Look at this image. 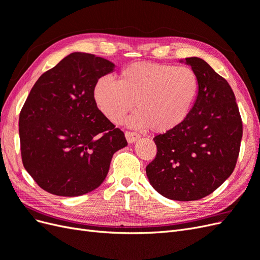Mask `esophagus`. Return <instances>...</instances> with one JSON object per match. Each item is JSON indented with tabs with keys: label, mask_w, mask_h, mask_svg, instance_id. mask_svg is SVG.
Returning <instances> with one entry per match:
<instances>
[{
	"label": "esophagus",
	"mask_w": 260,
	"mask_h": 260,
	"mask_svg": "<svg viewBox=\"0 0 260 260\" xmlns=\"http://www.w3.org/2000/svg\"><path fill=\"white\" fill-rule=\"evenodd\" d=\"M124 137L127 139L128 143H135L136 141H138L140 139V135L136 132H131V131H125L124 132Z\"/></svg>",
	"instance_id": "1"
}]
</instances>
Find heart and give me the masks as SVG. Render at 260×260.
Instances as JSON below:
<instances>
[{
	"label": "heart",
	"mask_w": 260,
	"mask_h": 260,
	"mask_svg": "<svg viewBox=\"0 0 260 260\" xmlns=\"http://www.w3.org/2000/svg\"><path fill=\"white\" fill-rule=\"evenodd\" d=\"M200 80L190 67L136 61L119 73L118 81L102 77L93 99L109 121L119 122L135 106L128 122L140 128L166 133L182 124L198 100Z\"/></svg>",
	"instance_id": "obj_1"
}]
</instances>
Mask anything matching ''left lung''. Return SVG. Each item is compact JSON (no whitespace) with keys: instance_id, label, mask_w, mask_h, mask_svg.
I'll use <instances>...</instances> for the list:
<instances>
[{"instance_id":"8db88e82","label":"left lung","mask_w":260,"mask_h":260,"mask_svg":"<svg viewBox=\"0 0 260 260\" xmlns=\"http://www.w3.org/2000/svg\"><path fill=\"white\" fill-rule=\"evenodd\" d=\"M185 62L199 77L198 100L182 124L154 138L156 157L146 166L155 190L181 202L205 198L231 176L243 135L230 84L202 58Z\"/></svg>"}]
</instances>
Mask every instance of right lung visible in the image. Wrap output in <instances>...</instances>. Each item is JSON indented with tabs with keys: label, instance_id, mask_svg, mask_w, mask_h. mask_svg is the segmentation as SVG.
Here are the masks:
<instances>
[{
	"label": "right lung",
	"instance_id": "1",
	"mask_svg": "<svg viewBox=\"0 0 260 260\" xmlns=\"http://www.w3.org/2000/svg\"><path fill=\"white\" fill-rule=\"evenodd\" d=\"M115 65L93 54H69L39 78L19 115L23 167L44 191L79 196L106 178L123 132L102 114L93 89Z\"/></svg>",
	"mask_w": 260,
	"mask_h": 260
}]
</instances>
